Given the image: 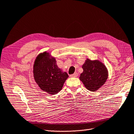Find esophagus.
<instances>
[{
	"label": "esophagus",
	"mask_w": 134,
	"mask_h": 134,
	"mask_svg": "<svg viewBox=\"0 0 134 134\" xmlns=\"http://www.w3.org/2000/svg\"><path fill=\"white\" fill-rule=\"evenodd\" d=\"M77 76H78V74L77 73H75L72 74V75H70L71 77H76Z\"/></svg>",
	"instance_id": "1"
}]
</instances>
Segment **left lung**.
<instances>
[{
	"label": "left lung",
	"instance_id": "left-lung-1",
	"mask_svg": "<svg viewBox=\"0 0 134 134\" xmlns=\"http://www.w3.org/2000/svg\"><path fill=\"white\" fill-rule=\"evenodd\" d=\"M82 68L83 72L80 79L89 91L96 92L106 82L108 76V70L100 61L87 59Z\"/></svg>",
	"mask_w": 134,
	"mask_h": 134
}]
</instances>
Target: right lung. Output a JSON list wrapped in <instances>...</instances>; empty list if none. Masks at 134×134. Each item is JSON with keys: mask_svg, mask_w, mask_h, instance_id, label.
Here are the masks:
<instances>
[{"mask_svg": "<svg viewBox=\"0 0 134 134\" xmlns=\"http://www.w3.org/2000/svg\"><path fill=\"white\" fill-rule=\"evenodd\" d=\"M49 56V53L45 52L37 57L34 66V76L41 90L55 94L62 90L68 75L58 67L55 59Z\"/></svg>", "mask_w": 134, "mask_h": 134, "instance_id": "obj_1", "label": "right lung"}]
</instances>
